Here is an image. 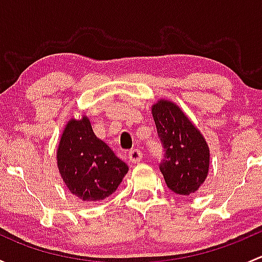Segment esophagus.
<instances>
[{"label": "esophagus", "instance_id": "34e87169", "mask_svg": "<svg viewBox=\"0 0 262 262\" xmlns=\"http://www.w3.org/2000/svg\"><path fill=\"white\" fill-rule=\"evenodd\" d=\"M142 152L139 149H132L130 152L128 153V158L132 163H139L142 161Z\"/></svg>", "mask_w": 262, "mask_h": 262}]
</instances>
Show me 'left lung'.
Here are the masks:
<instances>
[{"instance_id":"left-lung-1","label":"left lung","mask_w":262,"mask_h":262,"mask_svg":"<svg viewBox=\"0 0 262 262\" xmlns=\"http://www.w3.org/2000/svg\"><path fill=\"white\" fill-rule=\"evenodd\" d=\"M152 116L165 148L160 170L166 185L179 195L192 194L209 172L207 141L179 105L170 100L161 99L153 104Z\"/></svg>"}]
</instances>
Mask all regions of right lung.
I'll return each mask as SVG.
<instances>
[{"label": "right lung", "instance_id": "right-lung-1", "mask_svg": "<svg viewBox=\"0 0 262 262\" xmlns=\"http://www.w3.org/2000/svg\"><path fill=\"white\" fill-rule=\"evenodd\" d=\"M57 166L67 189L87 203L110 196L128 172V166L95 136L86 115L66 124L57 148Z\"/></svg>", "mask_w": 262, "mask_h": 262}]
</instances>
